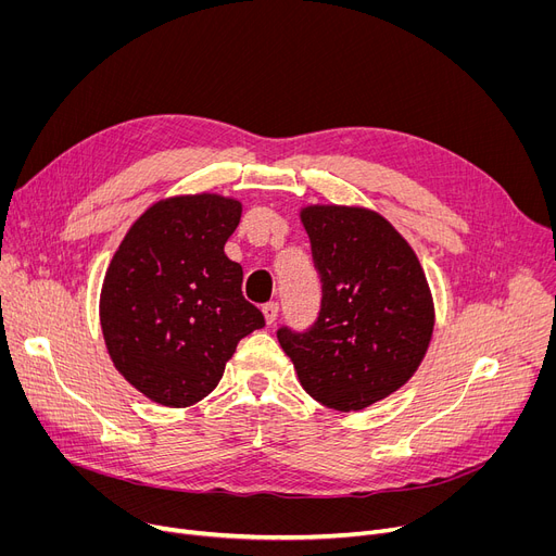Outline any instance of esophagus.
I'll use <instances>...</instances> for the list:
<instances>
[{
  "instance_id": "esophagus-1",
  "label": "esophagus",
  "mask_w": 556,
  "mask_h": 556,
  "mask_svg": "<svg viewBox=\"0 0 556 556\" xmlns=\"http://www.w3.org/2000/svg\"><path fill=\"white\" fill-rule=\"evenodd\" d=\"M261 311H263V317H266V323L275 325V319L279 315V304L277 302H268V304H263Z\"/></svg>"
}]
</instances>
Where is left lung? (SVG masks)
I'll return each instance as SVG.
<instances>
[{
    "label": "left lung",
    "instance_id": "left-lung-1",
    "mask_svg": "<svg viewBox=\"0 0 556 556\" xmlns=\"http://www.w3.org/2000/svg\"><path fill=\"white\" fill-rule=\"evenodd\" d=\"M302 223L323 286L315 323L277 340L302 388L333 410H363L410 378L434 311L413 248L383 218L356 207H306Z\"/></svg>",
    "mask_w": 556,
    "mask_h": 556
}]
</instances>
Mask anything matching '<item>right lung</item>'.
Returning <instances> with one entry per match:
<instances>
[{"label": "right lung", "instance_id": "add662e5", "mask_svg": "<svg viewBox=\"0 0 556 556\" xmlns=\"http://www.w3.org/2000/svg\"><path fill=\"white\" fill-rule=\"evenodd\" d=\"M241 202L202 193L162 200L126 233L101 290L114 367L155 403L185 407L220 381L239 340L266 327L243 298L225 241Z\"/></svg>", "mask_w": 556, "mask_h": 556}]
</instances>
